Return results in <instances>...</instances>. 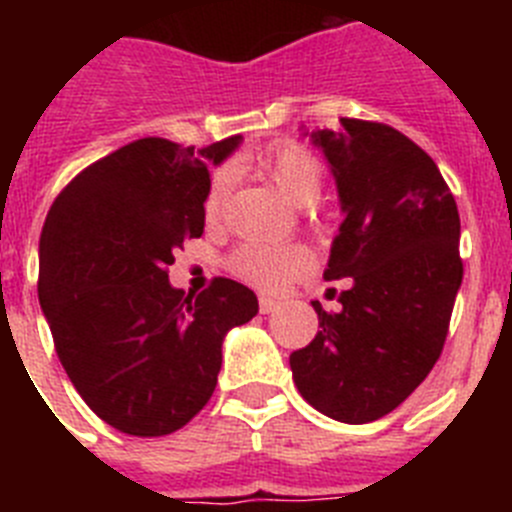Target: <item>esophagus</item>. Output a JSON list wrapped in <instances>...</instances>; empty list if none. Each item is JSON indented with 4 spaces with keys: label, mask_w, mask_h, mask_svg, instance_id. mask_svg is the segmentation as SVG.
Here are the masks:
<instances>
[{
    "label": "esophagus",
    "mask_w": 512,
    "mask_h": 512,
    "mask_svg": "<svg viewBox=\"0 0 512 512\" xmlns=\"http://www.w3.org/2000/svg\"><path fill=\"white\" fill-rule=\"evenodd\" d=\"M259 310L264 312V315H271V312L279 310V300H271V297H261Z\"/></svg>",
    "instance_id": "1"
}]
</instances>
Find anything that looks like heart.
<instances>
[{
  "label": "heart",
  "instance_id": "heart-1",
  "mask_svg": "<svg viewBox=\"0 0 512 512\" xmlns=\"http://www.w3.org/2000/svg\"><path fill=\"white\" fill-rule=\"evenodd\" d=\"M251 169L271 182L292 205L310 207L323 194V164L300 143H277L251 161ZM228 176L217 174L205 197L207 220H215L225 205ZM233 271L243 282L261 289H279L312 266V256L302 246H264L248 243L233 253Z\"/></svg>",
  "mask_w": 512,
  "mask_h": 512
}]
</instances>
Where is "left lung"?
<instances>
[{"label": "left lung", "instance_id": "obj_1", "mask_svg": "<svg viewBox=\"0 0 512 512\" xmlns=\"http://www.w3.org/2000/svg\"><path fill=\"white\" fill-rule=\"evenodd\" d=\"M312 143L346 215L323 277H351V287L338 312L312 302L318 336L289 366L312 408L372 423L408 400L441 356L464 277L459 210L436 161L384 122L341 117Z\"/></svg>", "mask_w": 512, "mask_h": 512}]
</instances>
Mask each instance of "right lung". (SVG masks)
<instances>
[{"mask_svg": "<svg viewBox=\"0 0 512 512\" xmlns=\"http://www.w3.org/2000/svg\"><path fill=\"white\" fill-rule=\"evenodd\" d=\"M238 143L133 140L79 171L45 217L38 297L56 354L89 408L128 436H166L200 413L225 333L259 312L233 279L197 297L169 284L174 251L205 230L210 166Z\"/></svg>", "mask_w": 512, "mask_h": 512, "instance_id": "1", "label": "right lung"}]
</instances>
